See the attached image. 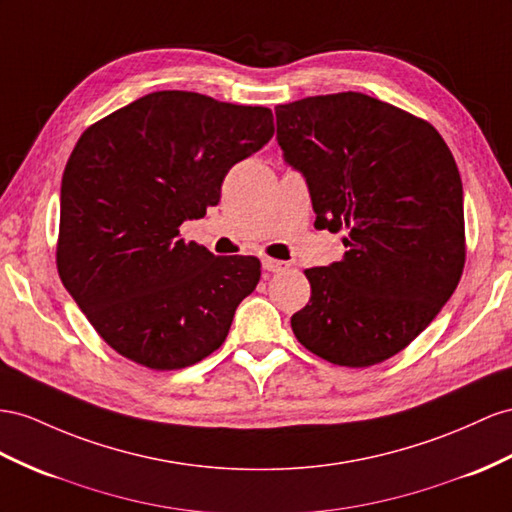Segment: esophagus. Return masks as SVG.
<instances>
[{
    "label": "esophagus",
    "mask_w": 512,
    "mask_h": 512,
    "mask_svg": "<svg viewBox=\"0 0 512 512\" xmlns=\"http://www.w3.org/2000/svg\"><path fill=\"white\" fill-rule=\"evenodd\" d=\"M261 266H264V270H266V272H283L285 268H290V264H287V261L270 259V257H264V259H261Z\"/></svg>",
    "instance_id": "1"
}]
</instances>
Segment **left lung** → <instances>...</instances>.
<instances>
[{
	"mask_svg": "<svg viewBox=\"0 0 512 512\" xmlns=\"http://www.w3.org/2000/svg\"><path fill=\"white\" fill-rule=\"evenodd\" d=\"M285 162L305 175L316 229L344 231L342 261L305 270L292 316L313 355L368 368L409 346L454 294L465 266L463 183L424 119L363 93L274 108Z\"/></svg>",
	"mask_w": 512,
	"mask_h": 512,
	"instance_id": "obj_1",
	"label": "left lung"
}]
</instances>
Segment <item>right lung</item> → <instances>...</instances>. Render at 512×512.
<instances>
[{
  "instance_id": "1",
  "label": "right lung",
  "mask_w": 512,
  "mask_h": 512,
  "mask_svg": "<svg viewBox=\"0 0 512 512\" xmlns=\"http://www.w3.org/2000/svg\"><path fill=\"white\" fill-rule=\"evenodd\" d=\"M272 112L160 90L90 125L62 175L58 274L125 359L181 370L222 346L261 277L251 255L179 238L220 201L233 164L274 134Z\"/></svg>"
}]
</instances>
